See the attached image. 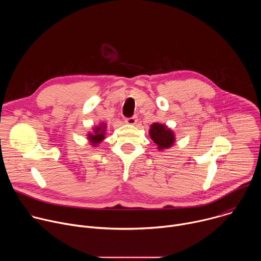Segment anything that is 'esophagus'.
I'll return each instance as SVG.
<instances>
[{"label": "esophagus", "mask_w": 261, "mask_h": 261, "mask_svg": "<svg viewBox=\"0 0 261 261\" xmlns=\"http://www.w3.org/2000/svg\"><path fill=\"white\" fill-rule=\"evenodd\" d=\"M125 123L128 125H135L137 123V118L136 117H131V118H127L125 120Z\"/></svg>", "instance_id": "esophagus-1"}]
</instances>
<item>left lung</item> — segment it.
Listing matches in <instances>:
<instances>
[{"label":"left lung","instance_id":"obj_1","mask_svg":"<svg viewBox=\"0 0 261 261\" xmlns=\"http://www.w3.org/2000/svg\"><path fill=\"white\" fill-rule=\"evenodd\" d=\"M148 134H150L152 140L157 144L159 151L167 150V148L171 147L175 142L174 132L164 124H152Z\"/></svg>","mask_w":261,"mask_h":261}]
</instances>
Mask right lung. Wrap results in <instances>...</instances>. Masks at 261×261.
<instances>
[{
	"instance_id": "1",
	"label": "right lung",
	"mask_w": 261,
	"mask_h": 261,
	"mask_svg": "<svg viewBox=\"0 0 261 261\" xmlns=\"http://www.w3.org/2000/svg\"><path fill=\"white\" fill-rule=\"evenodd\" d=\"M105 131H106V124L101 123L99 126H95L93 128V132L88 133V140L93 146H97L102 140L105 138Z\"/></svg>"
}]
</instances>
